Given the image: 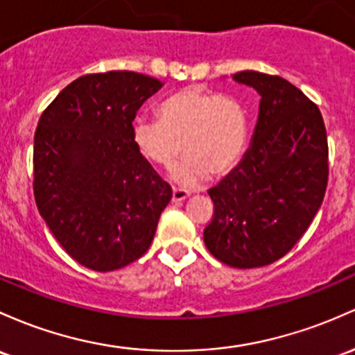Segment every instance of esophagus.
I'll list each match as a JSON object with an SVG mask.
<instances>
[{
  "label": "esophagus",
  "mask_w": 355,
  "mask_h": 355,
  "mask_svg": "<svg viewBox=\"0 0 355 355\" xmlns=\"http://www.w3.org/2000/svg\"><path fill=\"white\" fill-rule=\"evenodd\" d=\"M189 190L187 189H182V187H173V200L178 202V200H184V198L189 197Z\"/></svg>",
  "instance_id": "obj_1"
}]
</instances>
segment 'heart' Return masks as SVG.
<instances>
[{
  "instance_id": "b5f03b06",
  "label": "heart",
  "mask_w": 355,
  "mask_h": 355,
  "mask_svg": "<svg viewBox=\"0 0 355 355\" xmlns=\"http://www.w3.org/2000/svg\"><path fill=\"white\" fill-rule=\"evenodd\" d=\"M158 118L138 116L133 141L148 162L168 170L182 151L187 157L173 178L197 185L210 171L225 175L236 168L248 141V116L236 97L185 87L166 97Z\"/></svg>"
}]
</instances>
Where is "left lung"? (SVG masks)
I'll list each match as a JSON object with an SVG mask.
<instances>
[{
  "label": "left lung",
  "mask_w": 355,
  "mask_h": 355,
  "mask_svg": "<svg viewBox=\"0 0 355 355\" xmlns=\"http://www.w3.org/2000/svg\"><path fill=\"white\" fill-rule=\"evenodd\" d=\"M237 83L259 92L251 146L209 190L210 254L232 268H259L293 249L320 209L329 182V143L320 109L279 76L244 70Z\"/></svg>",
  "instance_id": "8db88e82"
}]
</instances>
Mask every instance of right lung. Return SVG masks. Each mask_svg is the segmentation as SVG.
I'll return each instance as SVG.
<instances>
[{
  "label": "right lung",
  "instance_id": "1",
  "mask_svg": "<svg viewBox=\"0 0 355 355\" xmlns=\"http://www.w3.org/2000/svg\"><path fill=\"white\" fill-rule=\"evenodd\" d=\"M162 85L131 70L87 73L62 89L38 121V212L89 270L114 271L141 258L171 198V187L133 141L136 111Z\"/></svg>",
  "mask_w": 355,
  "mask_h": 355
}]
</instances>
